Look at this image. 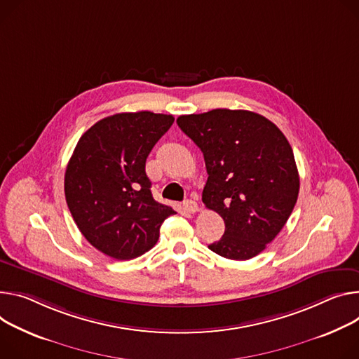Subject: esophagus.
I'll use <instances>...</instances> for the list:
<instances>
[{"label": "esophagus", "mask_w": 359, "mask_h": 359, "mask_svg": "<svg viewBox=\"0 0 359 359\" xmlns=\"http://www.w3.org/2000/svg\"><path fill=\"white\" fill-rule=\"evenodd\" d=\"M198 209H199V206H198V203L194 202V201H186V202H183V210H184L186 213H196Z\"/></svg>", "instance_id": "34e87169"}]
</instances>
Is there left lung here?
<instances>
[{"mask_svg": "<svg viewBox=\"0 0 359 359\" xmlns=\"http://www.w3.org/2000/svg\"><path fill=\"white\" fill-rule=\"evenodd\" d=\"M202 150L208 182L202 201L224 220L215 253L246 260L282 231L299 193L292 147L266 117L248 110L215 109L177 118Z\"/></svg>", "mask_w": 359, "mask_h": 359, "instance_id": "left-lung-1", "label": "left lung"}]
</instances>
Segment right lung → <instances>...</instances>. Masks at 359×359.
Returning a JSON list of instances; mask_svg holds the SVG:
<instances>
[{"mask_svg":"<svg viewBox=\"0 0 359 359\" xmlns=\"http://www.w3.org/2000/svg\"><path fill=\"white\" fill-rule=\"evenodd\" d=\"M172 114L118 113L80 137L64 193L83 236L104 255L128 260L150 250L176 212L153 199L146 158L173 124Z\"/></svg>","mask_w":359,"mask_h":359,"instance_id":"1","label":"right lung"}]
</instances>
